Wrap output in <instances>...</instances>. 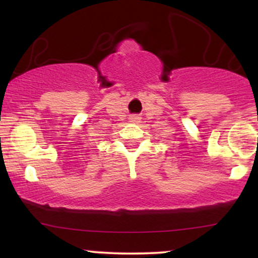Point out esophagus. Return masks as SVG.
Returning <instances> with one entry per match:
<instances>
[{
  "mask_svg": "<svg viewBox=\"0 0 258 258\" xmlns=\"http://www.w3.org/2000/svg\"><path fill=\"white\" fill-rule=\"evenodd\" d=\"M139 120H141V117L137 116V115H131V116H130V121H131V122H138Z\"/></svg>",
  "mask_w": 258,
  "mask_h": 258,
  "instance_id": "obj_1",
  "label": "esophagus"
}]
</instances>
